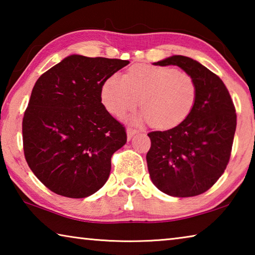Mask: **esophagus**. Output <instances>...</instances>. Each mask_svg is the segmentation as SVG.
<instances>
[{"mask_svg": "<svg viewBox=\"0 0 255 255\" xmlns=\"http://www.w3.org/2000/svg\"><path fill=\"white\" fill-rule=\"evenodd\" d=\"M137 132H138L137 129H135V128H128L127 129V139L130 140L131 138H132V136L136 135Z\"/></svg>", "mask_w": 255, "mask_h": 255, "instance_id": "esophagus-1", "label": "esophagus"}]
</instances>
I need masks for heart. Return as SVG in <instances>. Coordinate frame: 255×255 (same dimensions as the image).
I'll return each mask as SVG.
<instances>
[{"label":"heart","mask_w":255,"mask_h":255,"mask_svg":"<svg viewBox=\"0 0 255 255\" xmlns=\"http://www.w3.org/2000/svg\"><path fill=\"white\" fill-rule=\"evenodd\" d=\"M196 80L188 72L171 66L137 64L126 76L115 73L102 85L101 100L115 116H123L138 105L140 118L158 129H171L182 124L197 101Z\"/></svg>","instance_id":"obj_1"}]
</instances>
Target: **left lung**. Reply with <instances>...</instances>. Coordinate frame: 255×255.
Listing matches in <instances>:
<instances>
[{
    "label": "left lung",
    "mask_w": 255,
    "mask_h": 255,
    "mask_svg": "<svg viewBox=\"0 0 255 255\" xmlns=\"http://www.w3.org/2000/svg\"><path fill=\"white\" fill-rule=\"evenodd\" d=\"M155 65H176L196 80L195 108L182 124L152 131L146 155L152 182L172 197L201 195L217 182L230 162L236 112L227 88L197 60L174 55Z\"/></svg>",
    "instance_id": "8db88e82"
}]
</instances>
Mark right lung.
<instances>
[{
  "label": "right lung",
  "instance_id": "add662e5",
  "mask_svg": "<svg viewBox=\"0 0 255 255\" xmlns=\"http://www.w3.org/2000/svg\"><path fill=\"white\" fill-rule=\"evenodd\" d=\"M128 64L71 55L37 80L22 120L23 152L50 191L85 198L107 182L112 155L126 144L127 135L102 105L101 90Z\"/></svg>",
  "mask_w": 255,
  "mask_h": 255
}]
</instances>
